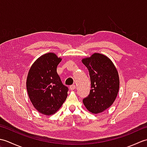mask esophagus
Instances as JSON below:
<instances>
[{"mask_svg":"<svg viewBox=\"0 0 147 147\" xmlns=\"http://www.w3.org/2000/svg\"><path fill=\"white\" fill-rule=\"evenodd\" d=\"M76 86L75 85H72L69 86V88L71 90H74V89H76Z\"/></svg>","mask_w":147,"mask_h":147,"instance_id":"obj_1","label":"esophagus"}]
</instances>
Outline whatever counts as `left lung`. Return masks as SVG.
Returning <instances> with one entry per match:
<instances>
[{"mask_svg": "<svg viewBox=\"0 0 147 147\" xmlns=\"http://www.w3.org/2000/svg\"><path fill=\"white\" fill-rule=\"evenodd\" d=\"M89 71L91 90L83 100L85 107L93 114H98L110 107L119 89L118 72L110 59L99 53L82 59Z\"/></svg>", "mask_w": 147, "mask_h": 147, "instance_id": "left-lung-1", "label": "left lung"}]
</instances>
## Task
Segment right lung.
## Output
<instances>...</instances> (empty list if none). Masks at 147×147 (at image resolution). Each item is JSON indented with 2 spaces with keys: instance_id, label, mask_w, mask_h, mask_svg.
<instances>
[{
  "instance_id": "obj_1",
  "label": "right lung",
  "mask_w": 147,
  "mask_h": 147,
  "mask_svg": "<svg viewBox=\"0 0 147 147\" xmlns=\"http://www.w3.org/2000/svg\"><path fill=\"white\" fill-rule=\"evenodd\" d=\"M61 61L54 53H47L36 59L28 74L26 89L30 101L44 115L55 114L67 96L68 88L57 73Z\"/></svg>"
}]
</instances>
